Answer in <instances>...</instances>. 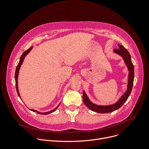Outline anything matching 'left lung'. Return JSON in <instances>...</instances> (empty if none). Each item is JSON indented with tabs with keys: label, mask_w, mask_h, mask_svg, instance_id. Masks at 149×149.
I'll list each match as a JSON object with an SVG mask.
<instances>
[{
	"label": "left lung",
	"mask_w": 149,
	"mask_h": 149,
	"mask_svg": "<svg viewBox=\"0 0 149 149\" xmlns=\"http://www.w3.org/2000/svg\"><path fill=\"white\" fill-rule=\"evenodd\" d=\"M118 47L119 48L115 49L113 50V51L114 53L117 54L123 58L129 72L128 77V84H127V89L125 93L116 103L108 105H99L94 104L90 100L89 98L84 91L82 98L84 104L86 105L89 109L96 113H109L118 110L124 104V103L127 101V100L128 99L132 90L134 77V65L131 59V56L128 51H127L123 46L118 44Z\"/></svg>",
	"instance_id": "left-lung-1"
}]
</instances>
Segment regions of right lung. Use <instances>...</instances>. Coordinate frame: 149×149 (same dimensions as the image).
Returning <instances> with one entry per match:
<instances>
[{"instance_id": "add662e5", "label": "right lung", "mask_w": 149, "mask_h": 149, "mask_svg": "<svg viewBox=\"0 0 149 149\" xmlns=\"http://www.w3.org/2000/svg\"><path fill=\"white\" fill-rule=\"evenodd\" d=\"M32 48H33V47H31V48H29L28 50H26V51H25V52L22 54V55H21V56H20V58L19 62L18 63V64H17V67H16V68L15 75V82H16V88L17 93V94H18V95H19V97H20V99H21V97H20V94H19V90H18V84H17V78H18V75H19V70H20V68L21 65H22V63H23V62H24V59H25V56H26V55H27L30 52V51L32 50ZM21 100H22V99H21ZM59 104H60V103L59 104V105L57 106V107H56L55 109H53V110H51V111H48V112H45V113H41V112H39V111H36V110H32V109H30V110H31V111H33V112H36L37 113L40 114H42V115H47V114H50V113H52V112L55 111L57 109V108L59 107Z\"/></svg>"}]
</instances>
